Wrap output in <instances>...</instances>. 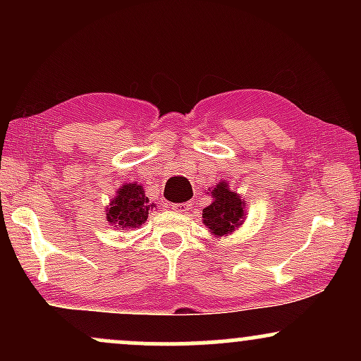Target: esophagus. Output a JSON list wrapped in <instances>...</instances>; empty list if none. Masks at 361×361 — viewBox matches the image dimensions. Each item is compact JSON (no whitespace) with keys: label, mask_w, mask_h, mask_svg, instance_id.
Listing matches in <instances>:
<instances>
[{"label":"esophagus","mask_w":361,"mask_h":361,"mask_svg":"<svg viewBox=\"0 0 361 361\" xmlns=\"http://www.w3.org/2000/svg\"><path fill=\"white\" fill-rule=\"evenodd\" d=\"M171 209L175 210V212H180V214H186L190 210V204L188 202H183V204H173Z\"/></svg>","instance_id":"esophagus-1"}]
</instances>
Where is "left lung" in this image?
<instances>
[{"label":"left lung","instance_id":"8db88e82","mask_svg":"<svg viewBox=\"0 0 361 361\" xmlns=\"http://www.w3.org/2000/svg\"><path fill=\"white\" fill-rule=\"evenodd\" d=\"M207 195L212 197V204L204 209V214H202L204 224L215 238L233 234L246 217L244 200L238 193H234V190L229 188V183L226 181L209 188Z\"/></svg>","mask_w":361,"mask_h":361}]
</instances>
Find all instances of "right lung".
Listing matches in <instances>:
<instances>
[{
    "label": "right lung",
    "instance_id": "obj_1",
    "mask_svg": "<svg viewBox=\"0 0 361 361\" xmlns=\"http://www.w3.org/2000/svg\"><path fill=\"white\" fill-rule=\"evenodd\" d=\"M154 204L149 202L142 185L126 183L118 188L106 210V221L118 229H134L147 221V215Z\"/></svg>",
    "mask_w": 361,
    "mask_h": 361
}]
</instances>
